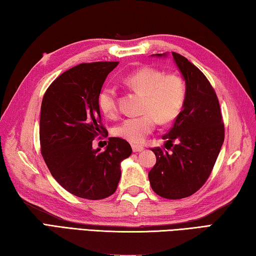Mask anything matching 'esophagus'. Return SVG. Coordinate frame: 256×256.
I'll return each mask as SVG.
<instances>
[{"label":"esophagus","mask_w":256,"mask_h":256,"mask_svg":"<svg viewBox=\"0 0 256 256\" xmlns=\"http://www.w3.org/2000/svg\"><path fill=\"white\" fill-rule=\"evenodd\" d=\"M142 150H144V147H142V146L132 145V152H134V153H138V152H142Z\"/></svg>","instance_id":"esophagus-1"}]
</instances>
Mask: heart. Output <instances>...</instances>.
<instances>
[{"mask_svg": "<svg viewBox=\"0 0 256 256\" xmlns=\"http://www.w3.org/2000/svg\"><path fill=\"white\" fill-rule=\"evenodd\" d=\"M124 83L144 94V114L124 119L116 126L114 134L132 144H142L154 130L158 120L160 124L171 122L180 114L186 98V85L181 76L165 75L163 70L142 67L124 78ZM98 106L109 118L116 114V92L106 86L98 94Z\"/></svg>", "mask_w": 256, "mask_h": 256, "instance_id": "heart-1", "label": "heart"}]
</instances>
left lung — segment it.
Returning <instances> with one entry per match:
<instances>
[{
	"label": "left lung",
	"instance_id": "1",
	"mask_svg": "<svg viewBox=\"0 0 256 256\" xmlns=\"http://www.w3.org/2000/svg\"><path fill=\"white\" fill-rule=\"evenodd\" d=\"M172 57L186 80V98L172 128L162 137L165 147L171 150L160 147L152 150L156 164L148 178L156 194L165 199H182L194 194L207 181L222 146L225 130L219 101L207 78L180 54L172 52Z\"/></svg>",
	"mask_w": 256,
	"mask_h": 256
}]
</instances>
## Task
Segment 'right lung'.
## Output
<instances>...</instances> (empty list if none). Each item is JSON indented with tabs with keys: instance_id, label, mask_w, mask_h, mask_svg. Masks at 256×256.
<instances>
[{
	"instance_id": "add662e5",
	"label": "right lung",
	"mask_w": 256,
	"mask_h": 256,
	"mask_svg": "<svg viewBox=\"0 0 256 256\" xmlns=\"http://www.w3.org/2000/svg\"><path fill=\"white\" fill-rule=\"evenodd\" d=\"M118 62L80 64L54 80L40 111V146L54 178L72 194L100 200L116 190L121 162L132 147L111 137L106 150H94L93 140L106 130L101 124L98 94Z\"/></svg>"
}]
</instances>
